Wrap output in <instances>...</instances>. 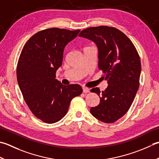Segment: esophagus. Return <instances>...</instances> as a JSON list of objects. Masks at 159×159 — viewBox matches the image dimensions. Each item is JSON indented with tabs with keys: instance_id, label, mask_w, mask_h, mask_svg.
<instances>
[{
	"instance_id": "obj_1",
	"label": "esophagus",
	"mask_w": 159,
	"mask_h": 159,
	"mask_svg": "<svg viewBox=\"0 0 159 159\" xmlns=\"http://www.w3.org/2000/svg\"><path fill=\"white\" fill-rule=\"evenodd\" d=\"M83 93H88V92H89V89L86 88V87H83Z\"/></svg>"
}]
</instances>
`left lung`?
Masks as SVG:
<instances>
[{"label": "left lung", "mask_w": 159, "mask_h": 159, "mask_svg": "<svg viewBox=\"0 0 159 159\" xmlns=\"http://www.w3.org/2000/svg\"><path fill=\"white\" fill-rule=\"evenodd\" d=\"M79 36L94 41L98 49V69L104 73L108 86L104 91L91 89L100 103L90 109L96 119L106 123L119 120L129 110L139 88L141 71L139 53L125 34L113 27L87 28Z\"/></svg>", "instance_id": "obj_1"}]
</instances>
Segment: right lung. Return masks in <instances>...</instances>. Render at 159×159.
I'll return each instance as SVG.
<instances>
[{"label":"right lung","mask_w":159,"mask_h":159,"mask_svg":"<svg viewBox=\"0 0 159 159\" xmlns=\"http://www.w3.org/2000/svg\"><path fill=\"white\" fill-rule=\"evenodd\" d=\"M80 31L57 27L40 31L27 40L18 58L17 80L24 100L34 116L46 123L63 119L72 98L83 92L78 84L63 85L55 79L65 47Z\"/></svg>","instance_id":"1"}]
</instances>
